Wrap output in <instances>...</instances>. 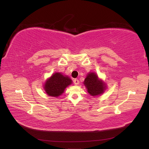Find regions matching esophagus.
Wrapping results in <instances>:
<instances>
[{
	"instance_id": "obj_1",
	"label": "esophagus",
	"mask_w": 149,
	"mask_h": 149,
	"mask_svg": "<svg viewBox=\"0 0 149 149\" xmlns=\"http://www.w3.org/2000/svg\"><path fill=\"white\" fill-rule=\"evenodd\" d=\"M74 83L75 85H77L79 84V81L77 79H75L74 80Z\"/></svg>"
}]
</instances>
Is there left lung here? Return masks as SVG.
I'll return each instance as SVG.
<instances>
[{"instance_id": "8db88e82", "label": "left lung", "mask_w": 149, "mask_h": 149, "mask_svg": "<svg viewBox=\"0 0 149 149\" xmlns=\"http://www.w3.org/2000/svg\"><path fill=\"white\" fill-rule=\"evenodd\" d=\"M84 84L86 86L88 92L91 96H97L102 94L106 89V85L104 82L98 77L94 72H90L85 78Z\"/></svg>"}]
</instances>
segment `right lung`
I'll return each instance as SVG.
<instances>
[{
  "mask_svg": "<svg viewBox=\"0 0 149 149\" xmlns=\"http://www.w3.org/2000/svg\"><path fill=\"white\" fill-rule=\"evenodd\" d=\"M72 83V81L70 77L56 72L46 81L43 88L48 95L58 97L64 93L65 88Z\"/></svg>",
  "mask_w": 149,
  "mask_h": 149,
  "instance_id": "add662e5",
  "label": "right lung"
}]
</instances>
